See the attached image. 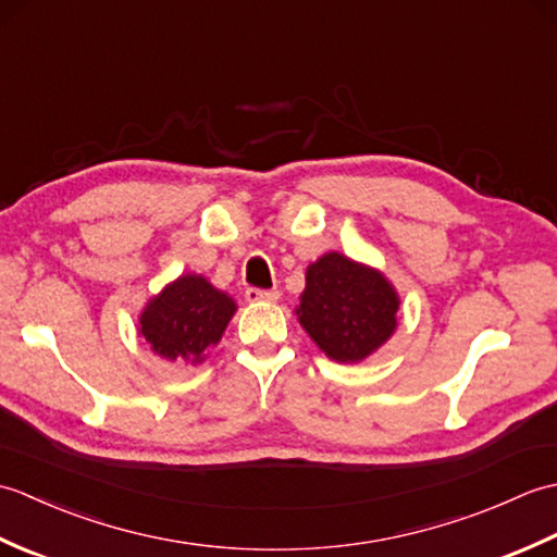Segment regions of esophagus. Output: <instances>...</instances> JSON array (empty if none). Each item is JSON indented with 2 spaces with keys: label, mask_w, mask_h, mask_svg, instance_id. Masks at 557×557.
I'll use <instances>...</instances> for the list:
<instances>
[{
  "label": "esophagus",
  "mask_w": 557,
  "mask_h": 557,
  "mask_svg": "<svg viewBox=\"0 0 557 557\" xmlns=\"http://www.w3.org/2000/svg\"><path fill=\"white\" fill-rule=\"evenodd\" d=\"M246 299L251 304H275L280 299V292L277 289H256V287H248L246 289Z\"/></svg>",
  "instance_id": "34e87169"
}]
</instances>
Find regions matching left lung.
I'll use <instances>...</instances> for the list:
<instances>
[{
    "instance_id": "8db88e82",
    "label": "left lung",
    "mask_w": 557,
    "mask_h": 557,
    "mask_svg": "<svg viewBox=\"0 0 557 557\" xmlns=\"http://www.w3.org/2000/svg\"><path fill=\"white\" fill-rule=\"evenodd\" d=\"M399 304L395 285L381 270L327 251L306 268L294 313L327 359L359 363L395 335Z\"/></svg>"
}]
</instances>
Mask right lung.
<instances>
[{
    "mask_svg": "<svg viewBox=\"0 0 557 557\" xmlns=\"http://www.w3.org/2000/svg\"><path fill=\"white\" fill-rule=\"evenodd\" d=\"M234 313L236 301L227 292L186 272L148 299L138 315V337L164 361L198 366L218 347Z\"/></svg>",
    "mask_w": 557,
    "mask_h": 557,
    "instance_id": "add662e5",
    "label": "right lung"
}]
</instances>
